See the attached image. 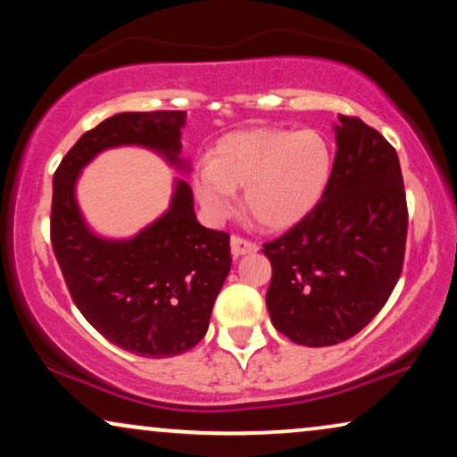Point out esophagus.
Here are the masks:
<instances>
[{"instance_id": "obj_1", "label": "esophagus", "mask_w": 457, "mask_h": 457, "mask_svg": "<svg viewBox=\"0 0 457 457\" xmlns=\"http://www.w3.org/2000/svg\"><path fill=\"white\" fill-rule=\"evenodd\" d=\"M229 245H232L234 257H242V254H251L259 251V246L254 245V242L240 238V236H232V242H229Z\"/></svg>"}]
</instances>
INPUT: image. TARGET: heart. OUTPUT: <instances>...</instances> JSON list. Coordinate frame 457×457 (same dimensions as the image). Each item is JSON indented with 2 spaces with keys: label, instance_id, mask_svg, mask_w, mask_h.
<instances>
[{
  "label": "heart",
  "instance_id": "obj_1",
  "mask_svg": "<svg viewBox=\"0 0 457 457\" xmlns=\"http://www.w3.org/2000/svg\"><path fill=\"white\" fill-rule=\"evenodd\" d=\"M330 171V145L318 131L261 127L219 139L211 161L198 167L194 190L212 219H225L238 204L236 187H245L254 221L286 229L320 203Z\"/></svg>",
  "mask_w": 457,
  "mask_h": 457
}]
</instances>
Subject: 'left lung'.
Masks as SVG:
<instances>
[{
	"label": "left lung",
	"instance_id": "left-lung-1",
	"mask_svg": "<svg viewBox=\"0 0 457 457\" xmlns=\"http://www.w3.org/2000/svg\"><path fill=\"white\" fill-rule=\"evenodd\" d=\"M337 156L321 200L279 238L267 312L292 343L330 346L385 307L403 270L407 203L399 156L378 131L338 114Z\"/></svg>",
	"mask_w": 457,
	"mask_h": 457
}]
</instances>
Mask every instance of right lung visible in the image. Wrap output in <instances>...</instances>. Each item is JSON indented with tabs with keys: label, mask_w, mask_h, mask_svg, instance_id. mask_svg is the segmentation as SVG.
Returning <instances> with one entry per match:
<instances>
[{
	"label": "right lung",
	"mask_w": 457,
	"mask_h": 457,
	"mask_svg": "<svg viewBox=\"0 0 457 457\" xmlns=\"http://www.w3.org/2000/svg\"><path fill=\"white\" fill-rule=\"evenodd\" d=\"M184 125V111L114 114L77 139L52 184V248L77 309L112 345L154 360L203 340L232 267L229 234L196 221L192 187L178 179L165 215L129 240L100 238L79 211L75 184L91 158L117 145H144L187 169Z\"/></svg>",
	"instance_id": "right-lung-1"
}]
</instances>
